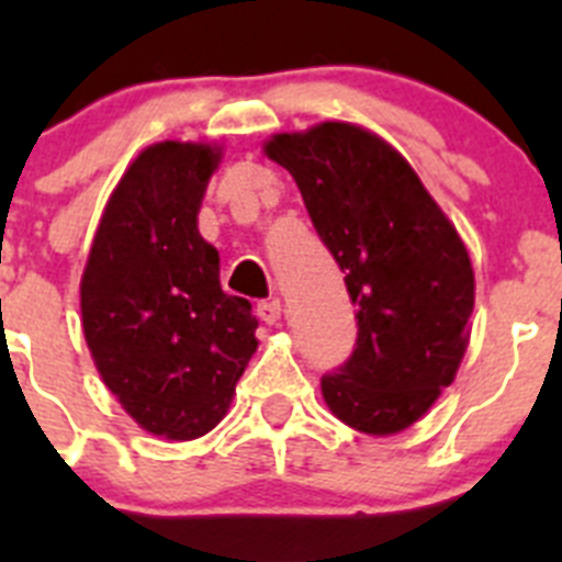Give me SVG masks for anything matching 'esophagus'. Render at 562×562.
Instances as JSON below:
<instances>
[{
    "label": "esophagus",
    "mask_w": 562,
    "mask_h": 562,
    "mask_svg": "<svg viewBox=\"0 0 562 562\" xmlns=\"http://www.w3.org/2000/svg\"><path fill=\"white\" fill-rule=\"evenodd\" d=\"M281 301H278V297H270V301H261V304L256 306V315L261 317V321H265V324H278V321H281Z\"/></svg>",
    "instance_id": "1"
}]
</instances>
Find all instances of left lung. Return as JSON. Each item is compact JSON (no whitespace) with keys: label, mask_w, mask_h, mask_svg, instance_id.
Masks as SVG:
<instances>
[{"label":"left lung","mask_w":562,"mask_h":562,"mask_svg":"<svg viewBox=\"0 0 562 562\" xmlns=\"http://www.w3.org/2000/svg\"><path fill=\"white\" fill-rule=\"evenodd\" d=\"M267 157L301 188L357 306L351 357L321 391L360 434L411 428L453 382L475 278L464 241L396 148L351 123L276 134Z\"/></svg>","instance_id":"1"}]
</instances>
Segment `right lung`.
I'll use <instances>...</instances> for the list:
<instances>
[{
	"label": "right lung",
	"mask_w": 562,
	"mask_h": 562,
	"mask_svg": "<svg viewBox=\"0 0 562 562\" xmlns=\"http://www.w3.org/2000/svg\"><path fill=\"white\" fill-rule=\"evenodd\" d=\"M222 151L154 143L109 196L81 278L83 337L106 389L143 430L188 441L227 414L256 351L250 301L222 292L196 227Z\"/></svg>",
	"instance_id": "obj_1"
}]
</instances>
